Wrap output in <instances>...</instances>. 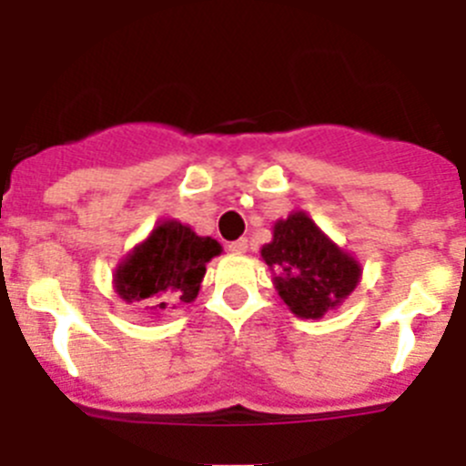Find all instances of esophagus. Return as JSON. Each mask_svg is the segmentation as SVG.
I'll return each instance as SVG.
<instances>
[{
	"label": "esophagus",
	"instance_id": "34e87169",
	"mask_svg": "<svg viewBox=\"0 0 466 466\" xmlns=\"http://www.w3.org/2000/svg\"><path fill=\"white\" fill-rule=\"evenodd\" d=\"M228 248H229V252H234V255H243V252H248V238L232 241Z\"/></svg>",
	"mask_w": 466,
	"mask_h": 466
}]
</instances>
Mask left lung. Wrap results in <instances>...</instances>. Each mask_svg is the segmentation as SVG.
<instances>
[{"instance_id":"8db88e82","label":"left lung","mask_w":466,"mask_h":466,"mask_svg":"<svg viewBox=\"0 0 466 466\" xmlns=\"http://www.w3.org/2000/svg\"><path fill=\"white\" fill-rule=\"evenodd\" d=\"M261 259L286 307L304 320H318L359 286L360 263L336 246L304 211H293L272 229Z\"/></svg>"}]
</instances>
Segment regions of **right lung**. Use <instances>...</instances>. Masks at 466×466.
I'll return each instance as SVG.
<instances>
[{
  "label": "right lung",
  "mask_w": 466,
  "mask_h": 466,
  "mask_svg": "<svg viewBox=\"0 0 466 466\" xmlns=\"http://www.w3.org/2000/svg\"><path fill=\"white\" fill-rule=\"evenodd\" d=\"M220 243L198 237L180 220H162L115 270V290L126 302H144L153 313L198 298L207 263Z\"/></svg>",
  "instance_id": "obj_1"
}]
</instances>
